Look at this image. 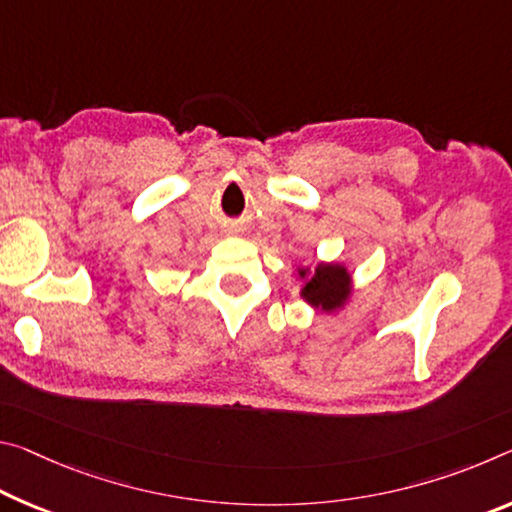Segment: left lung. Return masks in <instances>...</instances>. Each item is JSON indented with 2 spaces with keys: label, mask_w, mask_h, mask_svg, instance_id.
<instances>
[{
  "label": "left lung",
  "mask_w": 512,
  "mask_h": 512,
  "mask_svg": "<svg viewBox=\"0 0 512 512\" xmlns=\"http://www.w3.org/2000/svg\"><path fill=\"white\" fill-rule=\"evenodd\" d=\"M300 275H305V271H300ZM348 285H351V278H348V273L342 266H319L310 282L305 285L303 298L314 307H321V310L330 312L344 303V298L348 296Z\"/></svg>",
  "instance_id": "1"
}]
</instances>
